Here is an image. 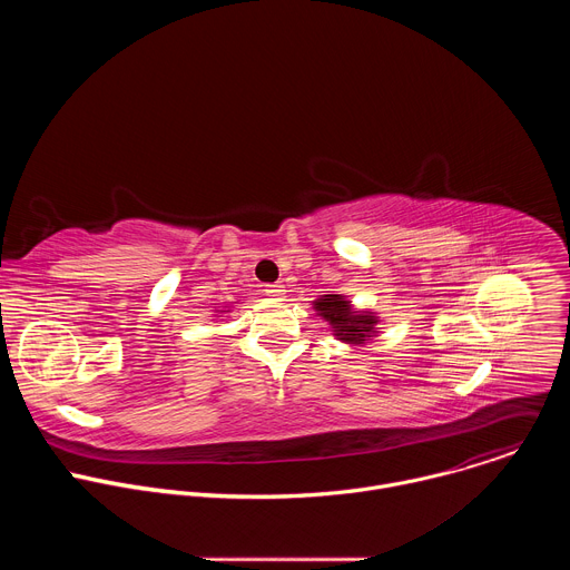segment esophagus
<instances>
[{
  "instance_id": "esophagus-1",
  "label": "esophagus",
  "mask_w": 570,
  "mask_h": 570,
  "mask_svg": "<svg viewBox=\"0 0 570 570\" xmlns=\"http://www.w3.org/2000/svg\"><path fill=\"white\" fill-rule=\"evenodd\" d=\"M266 295H271V297H284V295H286V286H284V284H268V286H266Z\"/></svg>"
}]
</instances>
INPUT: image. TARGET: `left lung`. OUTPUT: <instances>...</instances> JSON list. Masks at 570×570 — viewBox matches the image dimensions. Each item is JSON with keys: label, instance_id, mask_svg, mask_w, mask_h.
I'll use <instances>...</instances> for the list:
<instances>
[{"label": "left lung", "instance_id": "obj_1", "mask_svg": "<svg viewBox=\"0 0 570 570\" xmlns=\"http://www.w3.org/2000/svg\"><path fill=\"white\" fill-rule=\"evenodd\" d=\"M322 320H327L334 336L350 345H363L376 334L379 317L372 311H354L345 295H322L313 302Z\"/></svg>", "mask_w": 570, "mask_h": 570}]
</instances>
